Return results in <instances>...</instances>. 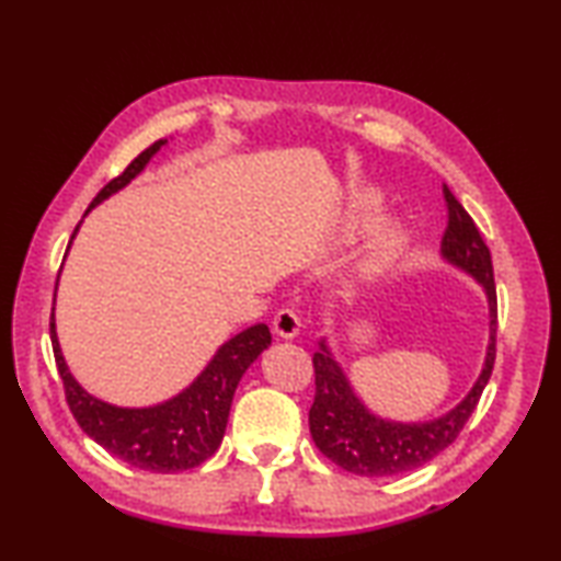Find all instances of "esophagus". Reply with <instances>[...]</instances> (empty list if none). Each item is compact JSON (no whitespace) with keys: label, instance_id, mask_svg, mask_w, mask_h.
I'll return each mask as SVG.
<instances>
[{"label":"esophagus","instance_id":"esophagus-1","mask_svg":"<svg viewBox=\"0 0 561 561\" xmlns=\"http://www.w3.org/2000/svg\"><path fill=\"white\" fill-rule=\"evenodd\" d=\"M301 327H304V319H301V311L297 307H284L277 311V314H274V331H277L282 339L297 336Z\"/></svg>","mask_w":561,"mask_h":561}]
</instances>
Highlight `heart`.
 Returning <instances> with one entry per match:
<instances>
[{
	"label": "heart",
	"instance_id": "heart-1",
	"mask_svg": "<svg viewBox=\"0 0 561 561\" xmlns=\"http://www.w3.org/2000/svg\"><path fill=\"white\" fill-rule=\"evenodd\" d=\"M374 210H376V201L374 197H364V201L358 203V207H356V220L358 222H364L366 217H371L374 215ZM398 242V230L396 227H383L381 232H378V240H376V247L378 250H388V247H393Z\"/></svg>",
	"mask_w": 561,
	"mask_h": 561
}]
</instances>
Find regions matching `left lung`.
I'll use <instances>...</instances> for the list:
<instances>
[{
	"label": "left lung",
	"instance_id": "left-lung-1",
	"mask_svg": "<svg viewBox=\"0 0 561 561\" xmlns=\"http://www.w3.org/2000/svg\"><path fill=\"white\" fill-rule=\"evenodd\" d=\"M443 197L448 205V227L443 234V257L470 272L488 291L490 301V346L485 368L472 386L468 398L438 421L428 423H393L366 411L351 391L346 376L341 374L336 360L329 356L327 346L314 354V383L317 396L309 411V431L317 448L331 462L364 478H386L415 470L433 460L440 450L458 438L460 431L478 405L482 391L495 366L497 344V289L492 274V257L485 240L472 222L468 210L455 201L450 187L443 183Z\"/></svg>",
	"mask_w": 561,
	"mask_h": 561
}]
</instances>
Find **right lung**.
I'll return each instance as SVG.
<instances>
[{"label": "right lung", "instance_id": "add662e5", "mask_svg": "<svg viewBox=\"0 0 561 561\" xmlns=\"http://www.w3.org/2000/svg\"><path fill=\"white\" fill-rule=\"evenodd\" d=\"M163 144L165 140H156L136 160H130V165L118 178L103 185L101 193L89 205V210L123 185H128ZM270 344L272 334L264 324L244 329L242 334H237L220 346L205 371L197 376V381H193V386L185 388L180 396L153 408H118L89 396L73 381V376L64 364L51 314L54 358L64 381L66 403H69L76 423L81 425V431L89 438L96 440L101 448H106L113 458L150 472L190 470L213 458L222 443L234 388L252 360Z\"/></svg>", "mask_w": 561, "mask_h": 561}]
</instances>
